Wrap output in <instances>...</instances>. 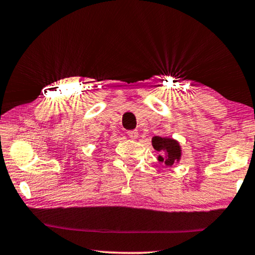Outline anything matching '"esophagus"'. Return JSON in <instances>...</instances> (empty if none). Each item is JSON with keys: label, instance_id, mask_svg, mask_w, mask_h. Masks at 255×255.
<instances>
[{"label": "esophagus", "instance_id": "1", "mask_svg": "<svg viewBox=\"0 0 255 255\" xmlns=\"http://www.w3.org/2000/svg\"><path fill=\"white\" fill-rule=\"evenodd\" d=\"M127 135L131 139H136V138H137V136H138V131L136 130V129H134V130H128L127 131Z\"/></svg>", "mask_w": 255, "mask_h": 255}]
</instances>
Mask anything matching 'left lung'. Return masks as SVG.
Listing matches in <instances>:
<instances>
[{"label":"left lung","mask_w":255,"mask_h":255,"mask_svg":"<svg viewBox=\"0 0 255 255\" xmlns=\"http://www.w3.org/2000/svg\"><path fill=\"white\" fill-rule=\"evenodd\" d=\"M152 146L156 151L159 152V162H164L167 166H172L180 159V145L174 139L155 136V137H152Z\"/></svg>","instance_id":"left-lung-1"}]
</instances>
